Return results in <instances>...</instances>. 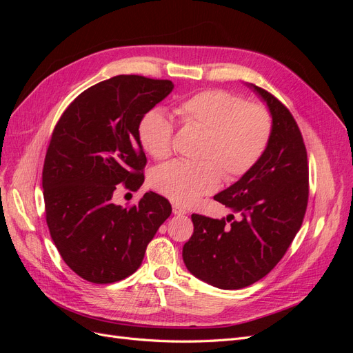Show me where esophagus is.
<instances>
[{"instance_id": "esophagus-1", "label": "esophagus", "mask_w": 353, "mask_h": 353, "mask_svg": "<svg viewBox=\"0 0 353 353\" xmlns=\"http://www.w3.org/2000/svg\"><path fill=\"white\" fill-rule=\"evenodd\" d=\"M172 212H174V215H178V216L185 215V213H187V210L183 206H179V205H174L172 206Z\"/></svg>"}]
</instances>
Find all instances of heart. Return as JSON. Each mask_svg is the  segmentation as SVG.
<instances>
[{"label":"heart","instance_id":"heart-1","mask_svg":"<svg viewBox=\"0 0 353 353\" xmlns=\"http://www.w3.org/2000/svg\"><path fill=\"white\" fill-rule=\"evenodd\" d=\"M175 113L184 125L205 130L199 162H174L160 166L152 185L179 205H191L215 191L222 179H236L250 170L268 147L272 119L262 104L244 103L223 90H206L179 101ZM140 141L154 159H166L172 148L174 123L160 109L147 112L138 126Z\"/></svg>","mask_w":353,"mask_h":353}]
</instances>
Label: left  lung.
<instances>
[{
	"mask_svg": "<svg viewBox=\"0 0 353 353\" xmlns=\"http://www.w3.org/2000/svg\"><path fill=\"white\" fill-rule=\"evenodd\" d=\"M272 119L268 147L216 201L232 210L227 219L191 215L194 232L183 248L187 270L213 287L239 290L268 274L287 252L307 206V159L292 113L274 95L245 83ZM234 214L237 221L227 224Z\"/></svg>",
	"mask_w": 353,
	"mask_h": 353,
	"instance_id": "left-lung-1",
	"label": "left lung"
}]
</instances>
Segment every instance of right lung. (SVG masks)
<instances>
[{"mask_svg":"<svg viewBox=\"0 0 353 353\" xmlns=\"http://www.w3.org/2000/svg\"><path fill=\"white\" fill-rule=\"evenodd\" d=\"M172 90L170 81L119 74L79 94L54 128L42 170L47 225L63 261L83 280L110 284L134 274L172 213L153 191L131 209L112 201L117 184L143 185L138 126Z\"/></svg>","mask_w":353,"mask_h":353,"instance_id":"1","label":"right lung"}]
</instances>
